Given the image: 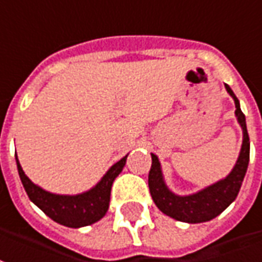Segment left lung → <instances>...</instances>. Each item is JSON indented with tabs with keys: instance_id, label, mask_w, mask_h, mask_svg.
Masks as SVG:
<instances>
[{
	"instance_id": "left-lung-1",
	"label": "left lung",
	"mask_w": 262,
	"mask_h": 262,
	"mask_svg": "<svg viewBox=\"0 0 262 262\" xmlns=\"http://www.w3.org/2000/svg\"><path fill=\"white\" fill-rule=\"evenodd\" d=\"M227 93L235 102V117L238 124L243 128V145L238 160L228 176L217 183L211 184L205 188L189 195H178L172 192L165 184L162 176L161 162L155 154H151L152 164L148 174V187L155 205L165 215L188 224L207 223L220 215L223 211L237 198L241 184L244 181L245 172L250 162V137L247 133L245 115L241 111L239 101L232 93L230 85L225 84Z\"/></svg>"
}]
</instances>
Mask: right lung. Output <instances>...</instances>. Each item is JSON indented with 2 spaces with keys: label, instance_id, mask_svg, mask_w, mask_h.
I'll list each match as a JSON object with an SVG mask.
<instances>
[{
  "label": "right lung",
  "instance_id": "obj_1",
  "mask_svg": "<svg viewBox=\"0 0 262 262\" xmlns=\"http://www.w3.org/2000/svg\"><path fill=\"white\" fill-rule=\"evenodd\" d=\"M125 155L120 161L115 162L111 168L108 169L93 188L85 192H81L77 195H62V194H54L44 188L38 187L25 176L23 167L17 161V168L21 183L24 185L27 194L32 203L37 205L41 211H44L48 217L54 220L55 223L66 225L70 228H81L85 225H91L107 214L110 207V195H111V187L114 180L120 176V172L127 161Z\"/></svg>",
  "mask_w": 262,
  "mask_h": 262
}]
</instances>
